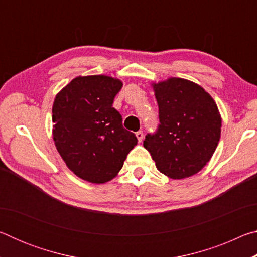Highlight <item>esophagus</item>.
I'll return each instance as SVG.
<instances>
[{
    "mask_svg": "<svg viewBox=\"0 0 257 257\" xmlns=\"http://www.w3.org/2000/svg\"><path fill=\"white\" fill-rule=\"evenodd\" d=\"M136 137L138 139V142H142L143 138H144V134H143L142 130H139V132L136 133Z\"/></svg>",
    "mask_w": 257,
    "mask_h": 257,
    "instance_id": "34e87169",
    "label": "esophagus"
}]
</instances>
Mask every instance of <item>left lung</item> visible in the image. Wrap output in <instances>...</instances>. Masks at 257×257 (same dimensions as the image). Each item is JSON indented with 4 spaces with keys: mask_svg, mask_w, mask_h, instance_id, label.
Listing matches in <instances>:
<instances>
[{
    "mask_svg": "<svg viewBox=\"0 0 257 257\" xmlns=\"http://www.w3.org/2000/svg\"><path fill=\"white\" fill-rule=\"evenodd\" d=\"M160 124L147 134L144 147L156 168L172 179L201 171L217 146L221 115L214 99L201 86L182 78L153 85Z\"/></svg>",
    "mask_w": 257,
    "mask_h": 257,
    "instance_id": "1",
    "label": "left lung"
}]
</instances>
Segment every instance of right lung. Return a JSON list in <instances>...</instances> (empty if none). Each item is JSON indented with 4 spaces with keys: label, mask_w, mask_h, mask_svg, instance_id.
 <instances>
[{
    "label": "right lung",
    "mask_w": 257,
    "mask_h": 257,
    "mask_svg": "<svg viewBox=\"0 0 257 257\" xmlns=\"http://www.w3.org/2000/svg\"><path fill=\"white\" fill-rule=\"evenodd\" d=\"M122 82L96 75L77 77L56 95L52 121L56 150L81 179L104 184L122 168L137 137L112 107Z\"/></svg>",
    "instance_id": "obj_1"
}]
</instances>
